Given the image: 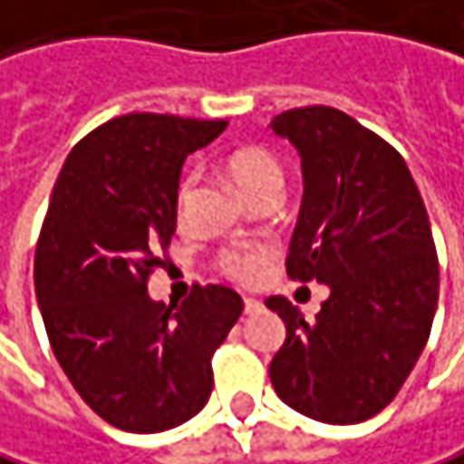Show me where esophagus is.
Instances as JSON below:
<instances>
[{
    "label": "esophagus",
    "instance_id": "34e87169",
    "mask_svg": "<svg viewBox=\"0 0 464 464\" xmlns=\"http://www.w3.org/2000/svg\"><path fill=\"white\" fill-rule=\"evenodd\" d=\"M263 308V303L260 300H255V297H244V314H257Z\"/></svg>",
    "mask_w": 464,
    "mask_h": 464
}]
</instances>
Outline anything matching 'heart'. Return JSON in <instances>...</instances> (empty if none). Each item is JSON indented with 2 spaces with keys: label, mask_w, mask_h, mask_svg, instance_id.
Here are the masks:
<instances>
[{
  "label": "heart",
  "mask_w": 464,
  "mask_h": 464,
  "mask_svg": "<svg viewBox=\"0 0 464 464\" xmlns=\"http://www.w3.org/2000/svg\"><path fill=\"white\" fill-rule=\"evenodd\" d=\"M226 172L231 175L233 183L244 190L246 198H255L266 190L281 193V186H284L281 161L263 146H246L233 150L226 159ZM193 190H196V175L186 172L175 188V215L180 220L188 215L190 204H193ZM266 266H268V255L255 252V249H228L220 255L223 274L231 276L236 281H255L266 271Z\"/></svg>",
  "instance_id": "obj_1"
}]
</instances>
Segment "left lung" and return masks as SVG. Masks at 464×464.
<instances>
[{"label":"left lung","instance_id":"8db88e82","mask_svg":"<svg viewBox=\"0 0 464 464\" xmlns=\"http://www.w3.org/2000/svg\"><path fill=\"white\" fill-rule=\"evenodd\" d=\"M271 127L297 148L305 180L286 274L329 286L316 321L286 297L266 300L286 324L271 382L305 417L363 422L399 396L430 337L439 255L428 209L399 150L353 116L292 108Z\"/></svg>","mask_w":464,"mask_h":464}]
</instances>
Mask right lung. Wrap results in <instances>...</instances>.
Returning <instances> with one entry per match:
<instances>
[{
	"label": "right lung",
	"mask_w": 464,
	"mask_h": 464,
	"mask_svg": "<svg viewBox=\"0 0 464 464\" xmlns=\"http://www.w3.org/2000/svg\"><path fill=\"white\" fill-rule=\"evenodd\" d=\"M226 119L127 113L71 148L34 255V286L53 353L108 425L159 433L183 425L212 393V356L244 303L220 284L180 305L153 303L148 278L175 233L186 156Z\"/></svg>",
	"instance_id": "obj_1"
}]
</instances>
